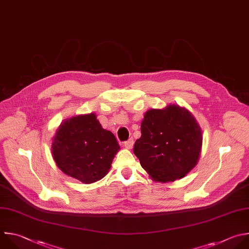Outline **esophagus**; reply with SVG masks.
I'll return each mask as SVG.
<instances>
[{
    "label": "esophagus",
    "mask_w": 249,
    "mask_h": 249,
    "mask_svg": "<svg viewBox=\"0 0 249 249\" xmlns=\"http://www.w3.org/2000/svg\"><path fill=\"white\" fill-rule=\"evenodd\" d=\"M133 145H134V140H133V138H130L128 141H126V142H124V146H125L126 148H132Z\"/></svg>",
    "instance_id": "esophagus-1"
}]
</instances>
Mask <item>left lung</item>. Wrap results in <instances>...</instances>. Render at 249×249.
I'll return each mask as SVG.
<instances>
[{
    "label": "left lung",
    "mask_w": 249,
    "mask_h": 249,
    "mask_svg": "<svg viewBox=\"0 0 249 249\" xmlns=\"http://www.w3.org/2000/svg\"><path fill=\"white\" fill-rule=\"evenodd\" d=\"M141 133L134 153L153 181L174 182L197 164L202 133L196 119L185 107L170 105L147 110Z\"/></svg>",
    "instance_id": "left-lung-1"
}]
</instances>
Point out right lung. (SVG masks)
Segmentation results:
<instances>
[{"label": "right lung", "instance_id": "1", "mask_svg": "<svg viewBox=\"0 0 249 249\" xmlns=\"http://www.w3.org/2000/svg\"><path fill=\"white\" fill-rule=\"evenodd\" d=\"M120 149L114 135L105 130L95 113L66 119L56 130L52 155L67 176L84 184L103 179Z\"/></svg>", "mask_w": 249, "mask_h": 249}]
</instances>
